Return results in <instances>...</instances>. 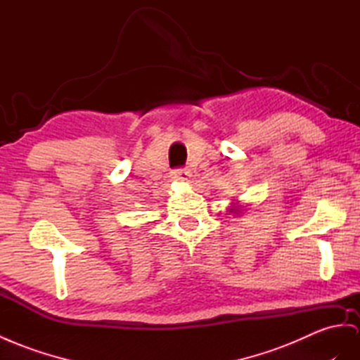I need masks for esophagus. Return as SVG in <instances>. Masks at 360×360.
Returning <instances> with one entry per match:
<instances>
[{
    "label": "esophagus",
    "mask_w": 360,
    "mask_h": 360,
    "mask_svg": "<svg viewBox=\"0 0 360 360\" xmlns=\"http://www.w3.org/2000/svg\"><path fill=\"white\" fill-rule=\"evenodd\" d=\"M172 178L176 179V181H188L190 178V172L187 169H179V170H174L172 172Z\"/></svg>",
    "instance_id": "1"
}]
</instances>
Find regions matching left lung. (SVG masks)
I'll list each match as a JSON object with an SVG mask.
<instances>
[{"instance_id": "obj_1", "label": "left lung", "mask_w": 360, "mask_h": 360, "mask_svg": "<svg viewBox=\"0 0 360 360\" xmlns=\"http://www.w3.org/2000/svg\"><path fill=\"white\" fill-rule=\"evenodd\" d=\"M245 210H246V207L242 205L240 202H234V204L231 205V210H229V213H234L237 216H240Z\"/></svg>"}]
</instances>
